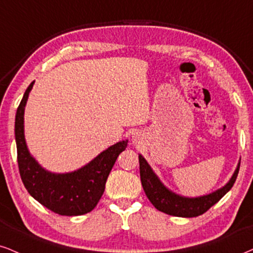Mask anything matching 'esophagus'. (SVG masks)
Segmentation results:
<instances>
[{
	"label": "esophagus",
	"instance_id": "esophagus-1",
	"mask_svg": "<svg viewBox=\"0 0 253 253\" xmlns=\"http://www.w3.org/2000/svg\"><path fill=\"white\" fill-rule=\"evenodd\" d=\"M138 138H139L138 133H132V142H133V143L138 142Z\"/></svg>",
	"mask_w": 253,
	"mask_h": 253
}]
</instances>
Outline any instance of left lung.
I'll use <instances>...</instances> for the list:
<instances>
[{"label": "left lung", "instance_id": "8db88e82", "mask_svg": "<svg viewBox=\"0 0 253 253\" xmlns=\"http://www.w3.org/2000/svg\"><path fill=\"white\" fill-rule=\"evenodd\" d=\"M138 160L142 186L151 204L158 211L170 214V216L185 218L197 217L199 214L207 212L224 195H226L236 182L239 165H241V160H239L231 178L220 189L209 195L199 196V197H185L167 188L142 155H138Z\"/></svg>", "mask_w": 253, "mask_h": 253}]
</instances>
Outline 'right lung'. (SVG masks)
I'll use <instances>...</instances> for the list:
<instances>
[{"label":"right lung","instance_id":"add662e5","mask_svg":"<svg viewBox=\"0 0 253 253\" xmlns=\"http://www.w3.org/2000/svg\"><path fill=\"white\" fill-rule=\"evenodd\" d=\"M30 83L15 117V139L22 182L37 202L61 216H81L93 210L105 189L109 173L118 155L126 150L127 139L109 146L88 164L71 172L56 173L41 165L28 149L24 137V109L33 89Z\"/></svg>","mask_w":253,"mask_h":253}]
</instances>
